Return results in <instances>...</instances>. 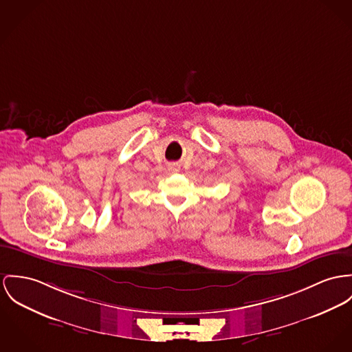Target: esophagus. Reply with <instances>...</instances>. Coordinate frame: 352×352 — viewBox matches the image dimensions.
I'll return each instance as SVG.
<instances>
[{
    "label": "esophagus",
    "mask_w": 352,
    "mask_h": 352,
    "mask_svg": "<svg viewBox=\"0 0 352 352\" xmlns=\"http://www.w3.org/2000/svg\"><path fill=\"white\" fill-rule=\"evenodd\" d=\"M168 168H170V170H171V171H173V173H177V171H178V170H179V167H178V166H177V164H171V166H170V167H168Z\"/></svg>",
    "instance_id": "1"
}]
</instances>
